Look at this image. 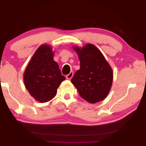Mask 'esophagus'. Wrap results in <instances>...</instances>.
<instances>
[{
    "mask_svg": "<svg viewBox=\"0 0 146 146\" xmlns=\"http://www.w3.org/2000/svg\"><path fill=\"white\" fill-rule=\"evenodd\" d=\"M73 75H74V72H73L71 71L68 74L66 75V79H68V80H70L72 78Z\"/></svg>",
    "mask_w": 146,
    "mask_h": 146,
    "instance_id": "34e87169",
    "label": "esophagus"
}]
</instances>
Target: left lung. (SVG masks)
Here are the masks:
<instances>
[{
	"label": "left lung",
	"mask_w": 146,
	"mask_h": 146,
	"mask_svg": "<svg viewBox=\"0 0 146 146\" xmlns=\"http://www.w3.org/2000/svg\"><path fill=\"white\" fill-rule=\"evenodd\" d=\"M80 59V68L76 72L71 82L80 96L91 104L102 101L110 90L113 72L101 52L88 44L82 48H74Z\"/></svg>",
	"instance_id": "obj_1"
}]
</instances>
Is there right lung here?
I'll list each match as a JSON object with an SVG mask.
<instances>
[{
	"mask_svg": "<svg viewBox=\"0 0 146 146\" xmlns=\"http://www.w3.org/2000/svg\"><path fill=\"white\" fill-rule=\"evenodd\" d=\"M53 55L48 46H40L24 74V82L30 94L40 102L52 99L59 85L66 79L54 61Z\"/></svg>",
	"mask_w": 146,
	"mask_h": 146,
	"instance_id": "add662e5",
	"label": "right lung"
}]
</instances>
